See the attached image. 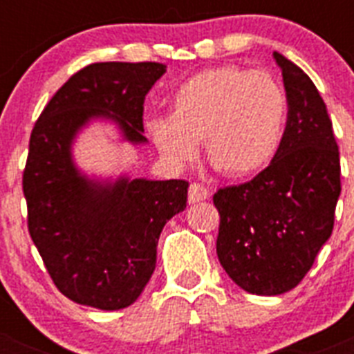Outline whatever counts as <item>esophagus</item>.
<instances>
[{
	"instance_id": "esophagus-1",
	"label": "esophagus",
	"mask_w": 354,
	"mask_h": 354,
	"mask_svg": "<svg viewBox=\"0 0 354 354\" xmlns=\"http://www.w3.org/2000/svg\"><path fill=\"white\" fill-rule=\"evenodd\" d=\"M209 196V189L204 184H189V189H187V202L189 204H196V202H204Z\"/></svg>"
}]
</instances>
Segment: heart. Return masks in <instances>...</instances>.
Returning a JSON list of instances; mask_svg holds the SVG:
<instances>
[{
	"label": "heart",
	"mask_w": 354,
	"mask_h": 354,
	"mask_svg": "<svg viewBox=\"0 0 354 354\" xmlns=\"http://www.w3.org/2000/svg\"><path fill=\"white\" fill-rule=\"evenodd\" d=\"M287 122L286 90L271 74L223 65L184 81L170 113L147 120L159 154L184 167L204 140L205 159L230 179L261 174L282 145Z\"/></svg>",
	"instance_id": "b5f03b06"
}]
</instances>
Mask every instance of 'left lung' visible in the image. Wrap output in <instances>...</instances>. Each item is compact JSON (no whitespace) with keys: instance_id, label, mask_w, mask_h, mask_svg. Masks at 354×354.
<instances>
[{"instance_id":"obj_1","label":"left lung","mask_w":354,"mask_h":354,"mask_svg":"<svg viewBox=\"0 0 354 354\" xmlns=\"http://www.w3.org/2000/svg\"><path fill=\"white\" fill-rule=\"evenodd\" d=\"M283 76L287 124L277 156L250 183L212 196L220 212L216 253L250 294L294 289L330 239L340 195V159L326 104L305 72L273 53Z\"/></svg>"}]
</instances>
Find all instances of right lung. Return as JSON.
<instances>
[{"mask_svg":"<svg viewBox=\"0 0 354 354\" xmlns=\"http://www.w3.org/2000/svg\"><path fill=\"white\" fill-rule=\"evenodd\" d=\"M167 65L92 64L76 72L31 131L23 175L28 230L64 296L99 310L133 305L156 270L162 227L186 209V180H99L72 159L92 120H109L133 145L143 136V102Z\"/></svg>","mask_w":354,"mask_h":354,"instance_id":"obj_1","label":"right lung"}]
</instances>
